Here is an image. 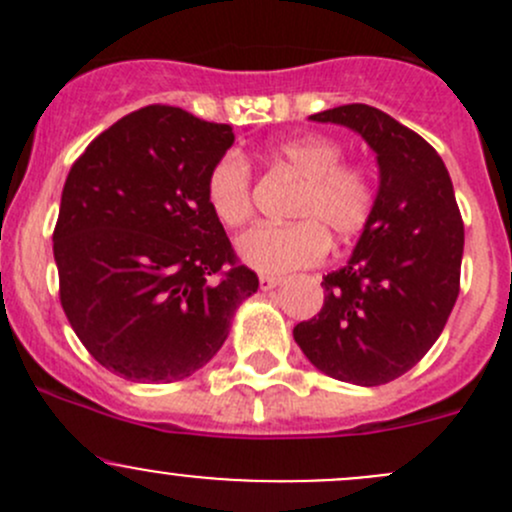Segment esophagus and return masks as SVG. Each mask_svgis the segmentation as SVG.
Here are the masks:
<instances>
[{"label": "esophagus", "mask_w": 512, "mask_h": 512, "mask_svg": "<svg viewBox=\"0 0 512 512\" xmlns=\"http://www.w3.org/2000/svg\"><path fill=\"white\" fill-rule=\"evenodd\" d=\"M277 285H282V277H277V275H262L260 277V287L265 289V292L267 289H275Z\"/></svg>", "instance_id": "34e87169"}]
</instances>
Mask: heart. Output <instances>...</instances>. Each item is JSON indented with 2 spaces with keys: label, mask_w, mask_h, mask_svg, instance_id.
Returning a JSON list of instances; mask_svg holds the SVG:
<instances>
[{
  "label": "heart",
  "mask_w": 512,
  "mask_h": 512,
  "mask_svg": "<svg viewBox=\"0 0 512 512\" xmlns=\"http://www.w3.org/2000/svg\"><path fill=\"white\" fill-rule=\"evenodd\" d=\"M302 188L287 215L292 223L260 225L237 242V255L265 275H285L317 265L329 240L349 242L366 230L376 210V183L369 168L344 160L342 143L324 136L285 141L272 151ZM210 210L225 227H242L252 218V168L240 153H225L205 183Z\"/></svg>",
  "instance_id": "1"
}]
</instances>
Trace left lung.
Returning a JSON list of instances; mask_svg holds the SVG:
<instances>
[{
    "instance_id": "1",
    "label": "left lung",
    "mask_w": 512,
    "mask_h": 512,
    "mask_svg": "<svg viewBox=\"0 0 512 512\" xmlns=\"http://www.w3.org/2000/svg\"><path fill=\"white\" fill-rule=\"evenodd\" d=\"M309 118L359 133L376 151L381 183L352 260L324 277L322 309L294 327V342L332 379L389 384L436 344L461 289L451 175L431 143L379 108L347 103Z\"/></svg>"
}]
</instances>
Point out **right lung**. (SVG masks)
<instances>
[{
  "label": "right lung",
  "mask_w": 512,
  "mask_h": 512,
  "mask_svg": "<svg viewBox=\"0 0 512 512\" xmlns=\"http://www.w3.org/2000/svg\"><path fill=\"white\" fill-rule=\"evenodd\" d=\"M232 141L227 123L153 103L71 165L54 227L59 299L81 344L123 379L195 374L260 287L205 198Z\"/></svg>",
  "instance_id": "right-lung-1"
}]
</instances>
